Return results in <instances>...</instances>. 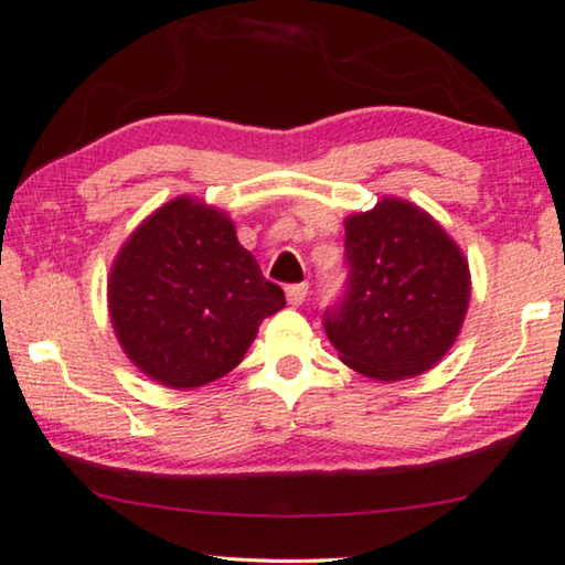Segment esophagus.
I'll use <instances>...</instances> for the list:
<instances>
[{
    "instance_id": "obj_1",
    "label": "esophagus",
    "mask_w": 565,
    "mask_h": 565,
    "mask_svg": "<svg viewBox=\"0 0 565 565\" xmlns=\"http://www.w3.org/2000/svg\"><path fill=\"white\" fill-rule=\"evenodd\" d=\"M285 296H288L290 306H302V300L308 296V282H296L285 288Z\"/></svg>"
}]
</instances>
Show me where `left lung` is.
Instances as JSON below:
<instances>
[{
  "label": "left lung",
  "mask_w": 565,
  "mask_h": 565,
  "mask_svg": "<svg viewBox=\"0 0 565 565\" xmlns=\"http://www.w3.org/2000/svg\"><path fill=\"white\" fill-rule=\"evenodd\" d=\"M341 296L321 313L341 362L374 380L430 370L454 347L469 306V265L438 222L384 199L347 218Z\"/></svg>",
  "instance_id": "8db88e82"
}]
</instances>
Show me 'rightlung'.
<instances>
[{
    "label": "right lung",
    "instance_id": "right-lung-1",
    "mask_svg": "<svg viewBox=\"0 0 565 565\" xmlns=\"http://www.w3.org/2000/svg\"><path fill=\"white\" fill-rule=\"evenodd\" d=\"M280 285L236 242L226 214L191 199L154 211L121 247L109 313L127 356L168 387H201L242 362Z\"/></svg>",
    "mask_w": 565,
    "mask_h": 565
}]
</instances>
